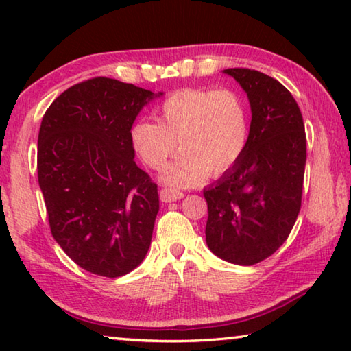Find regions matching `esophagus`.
<instances>
[{"mask_svg": "<svg viewBox=\"0 0 351 351\" xmlns=\"http://www.w3.org/2000/svg\"><path fill=\"white\" fill-rule=\"evenodd\" d=\"M159 197H161V201H164V203H171V201L181 199L184 197V193L181 192V190L162 187L161 189V193H159Z\"/></svg>", "mask_w": 351, "mask_h": 351, "instance_id": "34e87169", "label": "esophagus"}]
</instances>
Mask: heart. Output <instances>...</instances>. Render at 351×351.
<instances>
[{
  "mask_svg": "<svg viewBox=\"0 0 351 351\" xmlns=\"http://www.w3.org/2000/svg\"><path fill=\"white\" fill-rule=\"evenodd\" d=\"M161 123L141 121L132 128L133 145L148 167L161 170L178 150L164 180L187 187L207 173L223 175L240 161L249 142V112L245 99L230 88H186L164 100Z\"/></svg>",
  "mask_w": 351,
  "mask_h": 351,
  "instance_id": "heart-1",
  "label": "heart"
}]
</instances>
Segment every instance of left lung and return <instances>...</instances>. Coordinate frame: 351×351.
<instances>
[{
	"mask_svg": "<svg viewBox=\"0 0 351 351\" xmlns=\"http://www.w3.org/2000/svg\"><path fill=\"white\" fill-rule=\"evenodd\" d=\"M246 91L252 121L246 152L213 186L206 241L219 258L251 266L271 257L302 206L306 136L299 105L280 82L249 68L224 69Z\"/></svg>",
	"mask_w": 351,
	"mask_h": 351,
	"instance_id": "left-lung-1",
	"label": "left lung"
}]
</instances>
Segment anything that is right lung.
<instances>
[{"label": "right lung", "instance_id": "right-lung-1", "mask_svg": "<svg viewBox=\"0 0 351 351\" xmlns=\"http://www.w3.org/2000/svg\"><path fill=\"white\" fill-rule=\"evenodd\" d=\"M153 93L108 77L63 91L46 110L37 171L51 234L91 274L133 271L150 247L158 184L134 162L132 127Z\"/></svg>", "mask_w": 351, "mask_h": 351}]
</instances>
